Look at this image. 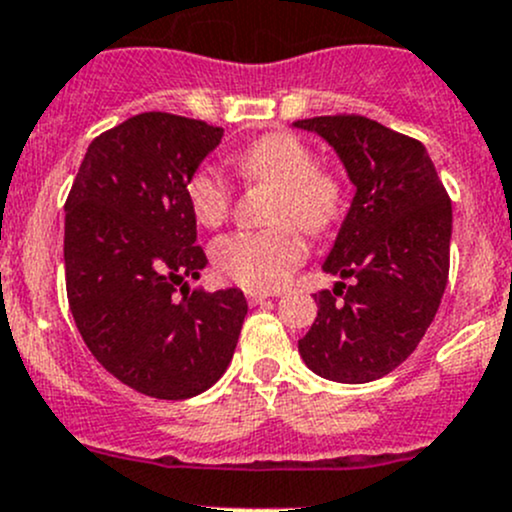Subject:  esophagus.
<instances>
[{"label": "esophagus", "instance_id": "34e87169", "mask_svg": "<svg viewBox=\"0 0 512 512\" xmlns=\"http://www.w3.org/2000/svg\"><path fill=\"white\" fill-rule=\"evenodd\" d=\"M245 297H247V302H250L252 307H255V304H262V302H265V299L270 297V294H267V292H260V289H247Z\"/></svg>", "mask_w": 512, "mask_h": 512}]
</instances>
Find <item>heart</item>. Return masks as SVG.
Segmentation results:
<instances>
[{
  "label": "heart",
  "mask_w": 512,
  "mask_h": 512,
  "mask_svg": "<svg viewBox=\"0 0 512 512\" xmlns=\"http://www.w3.org/2000/svg\"><path fill=\"white\" fill-rule=\"evenodd\" d=\"M242 178L275 185L272 227L237 230L213 245L215 267L232 282L250 289H277L307 255L309 235H324L344 213L342 183L332 173L317 170V158L299 138L270 133L235 153ZM185 198L200 225L215 227L230 215L232 188L225 173L203 163L190 173Z\"/></svg>",
  "instance_id": "heart-1"
}]
</instances>
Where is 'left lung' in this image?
<instances>
[{"label":"left lung","mask_w":512,"mask_h":512,"mask_svg":"<svg viewBox=\"0 0 512 512\" xmlns=\"http://www.w3.org/2000/svg\"><path fill=\"white\" fill-rule=\"evenodd\" d=\"M294 126L319 133L356 185L324 262L352 285L314 294L317 319L299 354L324 379L366 384L409 359L436 317L451 265V198L416 138L356 113Z\"/></svg>","instance_id":"8db88e82"}]
</instances>
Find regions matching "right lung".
Returning a JSON list of instances; mask_svg holds the SVG:
<instances>
[{"label":"right lung","instance_id":"right-lung-1","mask_svg":"<svg viewBox=\"0 0 512 512\" xmlns=\"http://www.w3.org/2000/svg\"><path fill=\"white\" fill-rule=\"evenodd\" d=\"M223 138L148 111L86 151L66 198V297L81 339L121 384L153 399L203 394L225 374L247 314L240 289H188L208 265L185 183Z\"/></svg>","mask_w":512,"mask_h":512}]
</instances>
